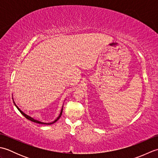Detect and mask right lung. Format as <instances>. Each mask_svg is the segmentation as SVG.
<instances>
[{"instance_id":"obj_1","label":"right lung","mask_w":158,"mask_h":158,"mask_svg":"<svg viewBox=\"0 0 158 158\" xmlns=\"http://www.w3.org/2000/svg\"><path fill=\"white\" fill-rule=\"evenodd\" d=\"M15 106L17 107V109H18L19 110V112L20 113H21L22 114V115H23V116H24L25 117H26V119H29L30 121H31V122H35V123H41V124H49H49H52V123H55V122H57V121H58L59 119H60V117H61V115H62V110H63V107H62V110H61V112H60V115L58 116V118H57L55 121H54V122H52V123H43V122H39V121H37V120H36V119H33V118H32V117H30V116H28V115H26V114L24 113H23V112H22V110H20L19 108H18V106H17L16 105H15Z\"/></svg>"}]
</instances>
